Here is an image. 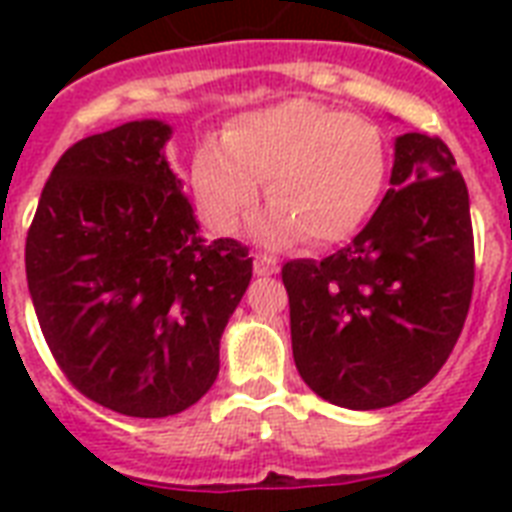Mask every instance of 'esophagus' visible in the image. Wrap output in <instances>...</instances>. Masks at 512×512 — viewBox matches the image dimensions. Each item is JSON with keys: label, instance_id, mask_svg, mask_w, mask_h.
Returning <instances> with one entry per match:
<instances>
[{"label": "esophagus", "instance_id": "esophagus-1", "mask_svg": "<svg viewBox=\"0 0 512 512\" xmlns=\"http://www.w3.org/2000/svg\"><path fill=\"white\" fill-rule=\"evenodd\" d=\"M255 273L257 276H273V273H279V260L271 255H255Z\"/></svg>", "mask_w": 512, "mask_h": 512}]
</instances>
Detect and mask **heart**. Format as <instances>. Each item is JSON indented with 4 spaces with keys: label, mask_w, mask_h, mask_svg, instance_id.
<instances>
[{
    "label": "heart",
    "mask_w": 512,
    "mask_h": 512,
    "mask_svg": "<svg viewBox=\"0 0 512 512\" xmlns=\"http://www.w3.org/2000/svg\"><path fill=\"white\" fill-rule=\"evenodd\" d=\"M388 175V140L374 122L292 98L236 116L223 143L207 140L191 164V185L209 225L239 228L265 196L271 212L257 233L271 244L305 236L329 247L358 231Z\"/></svg>",
    "instance_id": "obj_1"
}]
</instances>
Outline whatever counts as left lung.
I'll return each mask as SVG.
<instances>
[{
	"mask_svg": "<svg viewBox=\"0 0 512 512\" xmlns=\"http://www.w3.org/2000/svg\"><path fill=\"white\" fill-rule=\"evenodd\" d=\"M292 356L305 385L356 412L425 388L460 337L473 295L468 185L444 140L398 135L390 188L335 255L281 268Z\"/></svg>",
	"mask_w": 512,
	"mask_h": 512,
	"instance_id": "8db88e82",
	"label": "left lung"
}]
</instances>
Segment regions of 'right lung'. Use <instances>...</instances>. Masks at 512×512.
Masks as SVG:
<instances>
[{"mask_svg":"<svg viewBox=\"0 0 512 512\" xmlns=\"http://www.w3.org/2000/svg\"><path fill=\"white\" fill-rule=\"evenodd\" d=\"M172 127L127 122L55 164L26 239V279L76 390L127 417H170L220 372V337L252 279L236 239L209 241L170 170Z\"/></svg>","mask_w":512,"mask_h":512,"instance_id":"right-lung-1","label":"right lung"}]
</instances>
